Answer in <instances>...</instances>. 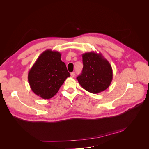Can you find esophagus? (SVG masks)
I'll use <instances>...</instances> for the list:
<instances>
[{
  "mask_svg": "<svg viewBox=\"0 0 149 149\" xmlns=\"http://www.w3.org/2000/svg\"><path fill=\"white\" fill-rule=\"evenodd\" d=\"M71 76L72 78H74L75 76V73L74 72H72V73H71Z\"/></svg>",
  "mask_w": 149,
  "mask_h": 149,
  "instance_id": "1",
  "label": "esophagus"
}]
</instances>
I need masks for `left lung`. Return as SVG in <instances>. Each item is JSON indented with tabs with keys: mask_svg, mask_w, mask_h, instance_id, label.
<instances>
[{
	"mask_svg": "<svg viewBox=\"0 0 149 149\" xmlns=\"http://www.w3.org/2000/svg\"><path fill=\"white\" fill-rule=\"evenodd\" d=\"M83 68L77 77L78 83L87 91L100 93L109 86L113 77L112 67L101 53L94 52L82 55Z\"/></svg>",
	"mask_w": 149,
	"mask_h": 149,
	"instance_id": "left-lung-1",
	"label": "left lung"
}]
</instances>
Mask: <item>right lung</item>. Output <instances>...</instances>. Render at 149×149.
Listing matches in <instances>:
<instances>
[{"instance_id":"obj_1","label":"right lung","mask_w":149,"mask_h":149,"mask_svg":"<svg viewBox=\"0 0 149 149\" xmlns=\"http://www.w3.org/2000/svg\"><path fill=\"white\" fill-rule=\"evenodd\" d=\"M61 56L59 52L47 49L29 70L28 81L31 89L44 100L55 96L65 79L70 76Z\"/></svg>"}]
</instances>
